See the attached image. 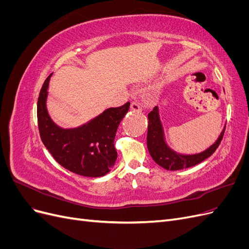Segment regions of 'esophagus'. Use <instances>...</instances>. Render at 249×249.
<instances>
[{
  "mask_svg": "<svg viewBox=\"0 0 249 249\" xmlns=\"http://www.w3.org/2000/svg\"><path fill=\"white\" fill-rule=\"evenodd\" d=\"M131 110L134 111V112H141L142 111V107H141L140 103L137 102V101L132 102V104H131Z\"/></svg>",
  "mask_w": 249,
  "mask_h": 249,
  "instance_id": "34e87169",
  "label": "esophagus"
}]
</instances>
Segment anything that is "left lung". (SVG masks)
<instances>
[{
  "mask_svg": "<svg viewBox=\"0 0 249 249\" xmlns=\"http://www.w3.org/2000/svg\"><path fill=\"white\" fill-rule=\"evenodd\" d=\"M224 130L221 132L213 145H211L203 152L194 155L178 154L171 149L165 142L163 126L159 116V108L155 107L148 113V130H147V148L154 161L161 167L167 170H179L189 168L202 161H205L210 156L214 154L219 146L223 138Z\"/></svg>",
  "mask_w": 249,
  "mask_h": 249,
  "instance_id": "1",
  "label": "left lung"
}]
</instances>
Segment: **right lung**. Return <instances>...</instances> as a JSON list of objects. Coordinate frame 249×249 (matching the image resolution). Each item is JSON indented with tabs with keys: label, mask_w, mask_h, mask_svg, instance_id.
<instances>
[{
	"label": "right lung",
	"mask_w": 249,
	"mask_h": 249,
	"mask_svg": "<svg viewBox=\"0 0 249 249\" xmlns=\"http://www.w3.org/2000/svg\"><path fill=\"white\" fill-rule=\"evenodd\" d=\"M51 76L44 81L37 102L38 129L44 146L61 166L79 176L107 175L117 159L114 139L120 122L130 109V102L105 110L81 126L63 129L53 122L47 109Z\"/></svg>",
	"instance_id": "add662e5"
}]
</instances>
